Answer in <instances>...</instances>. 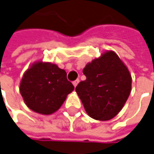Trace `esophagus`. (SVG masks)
Returning a JSON list of instances; mask_svg holds the SVG:
<instances>
[{"instance_id":"1","label":"esophagus","mask_w":154,"mask_h":154,"mask_svg":"<svg viewBox=\"0 0 154 154\" xmlns=\"http://www.w3.org/2000/svg\"><path fill=\"white\" fill-rule=\"evenodd\" d=\"M79 79H75V81H73V85H75V87H76V86H77V85L79 84Z\"/></svg>"}]
</instances>
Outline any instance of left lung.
Here are the masks:
<instances>
[{"mask_svg": "<svg viewBox=\"0 0 154 154\" xmlns=\"http://www.w3.org/2000/svg\"><path fill=\"white\" fill-rule=\"evenodd\" d=\"M86 79L75 91L90 117L108 120L117 115L131 90V76L113 51L94 59L83 69Z\"/></svg>", "mask_w": 154, "mask_h": 154, "instance_id": "8db88e82", "label": "left lung"}]
</instances>
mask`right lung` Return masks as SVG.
Instances as JSON below:
<instances>
[{"instance_id": "obj_1", "label": "right lung", "mask_w": 154, "mask_h": 154, "mask_svg": "<svg viewBox=\"0 0 154 154\" xmlns=\"http://www.w3.org/2000/svg\"><path fill=\"white\" fill-rule=\"evenodd\" d=\"M74 89L65 70L42 62L32 65L20 83V93L27 106L41 114H51L59 109Z\"/></svg>"}]
</instances>
